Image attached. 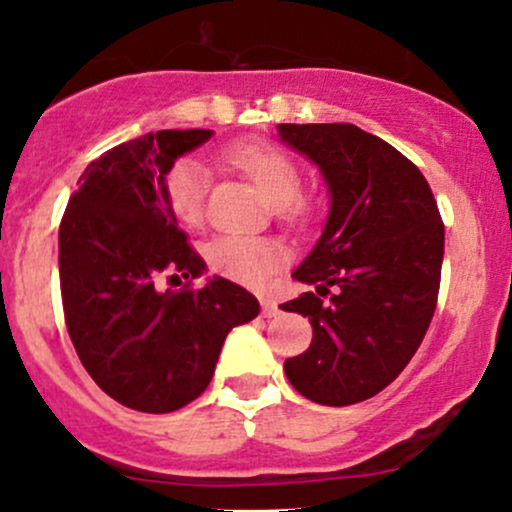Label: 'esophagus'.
<instances>
[{
  "mask_svg": "<svg viewBox=\"0 0 512 512\" xmlns=\"http://www.w3.org/2000/svg\"><path fill=\"white\" fill-rule=\"evenodd\" d=\"M262 314H265V317H275L277 312H280V307H277V302L275 299H270V297H265L262 299Z\"/></svg>",
  "mask_w": 512,
  "mask_h": 512,
  "instance_id": "obj_1",
  "label": "esophagus"
}]
</instances>
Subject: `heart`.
Instances as JSON below:
<instances>
[{"instance_id": "heart-1", "label": "heart", "mask_w": 512, "mask_h": 512, "mask_svg": "<svg viewBox=\"0 0 512 512\" xmlns=\"http://www.w3.org/2000/svg\"><path fill=\"white\" fill-rule=\"evenodd\" d=\"M232 163L265 193L282 218L299 223L307 218V208L297 203L302 188V173L297 163L280 148L265 143H245L230 151ZM210 170L200 158H180L165 178L170 208L183 223L198 225L203 218L205 193H208ZM210 267L218 275L247 287H262L270 280L272 270L285 260V252L277 242L265 237L220 235L205 250Z\"/></svg>"}]
</instances>
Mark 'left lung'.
<instances>
[{
    "label": "left lung",
    "instance_id": "left-lung-1",
    "mask_svg": "<svg viewBox=\"0 0 512 512\" xmlns=\"http://www.w3.org/2000/svg\"><path fill=\"white\" fill-rule=\"evenodd\" d=\"M277 133L317 165L329 193L322 235L292 272L317 294L282 304L314 334L307 352L285 361V374L314 404H359L406 369L436 312L438 205L409 158L352 123H280Z\"/></svg>",
    "mask_w": 512,
    "mask_h": 512
}]
</instances>
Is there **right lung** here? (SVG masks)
<instances>
[{"mask_svg": "<svg viewBox=\"0 0 512 512\" xmlns=\"http://www.w3.org/2000/svg\"><path fill=\"white\" fill-rule=\"evenodd\" d=\"M213 131H158L91 160L59 227L64 317L81 364L118 404L143 414L183 409L208 389L232 327L260 302L245 287L208 277L200 289H158L160 272L203 277L170 208L175 160Z\"/></svg>", "mask_w": 512, "mask_h": 512, "instance_id": "1", "label": "right lung"}]
</instances>
